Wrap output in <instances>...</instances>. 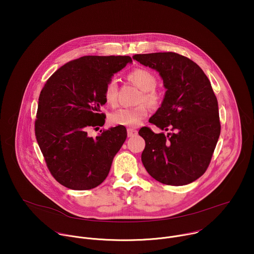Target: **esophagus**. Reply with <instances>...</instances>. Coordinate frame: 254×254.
Returning a JSON list of instances; mask_svg holds the SVG:
<instances>
[{
	"label": "esophagus",
	"instance_id": "34e87169",
	"mask_svg": "<svg viewBox=\"0 0 254 254\" xmlns=\"http://www.w3.org/2000/svg\"><path fill=\"white\" fill-rule=\"evenodd\" d=\"M137 134V131L133 128H127V136L128 137H132V136H135Z\"/></svg>",
	"mask_w": 254,
	"mask_h": 254
}]
</instances>
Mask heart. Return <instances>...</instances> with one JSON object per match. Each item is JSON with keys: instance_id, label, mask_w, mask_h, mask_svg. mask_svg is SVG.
Segmentation results:
<instances>
[{"instance_id": "obj_1", "label": "heart", "mask_w": 254, "mask_h": 254, "mask_svg": "<svg viewBox=\"0 0 254 254\" xmlns=\"http://www.w3.org/2000/svg\"><path fill=\"white\" fill-rule=\"evenodd\" d=\"M127 79L141 90L137 102H146L153 108L162 103V95L155 90L158 84L157 76L150 70L136 68L130 71ZM103 97L107 104L115 106L118 102V86L115 79L108 81L103 89ZM149 108L145 103H139L133 107H123L110 116V123L113 126L134 127L148 117Z\"/></svg>"}]
</instances>
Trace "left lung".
<instances>
[{"instance_id":"8db88e82","label":"left lung","mask_w":254,"mask_h":254,"mask_svg":"<svg viewBox=\"0 0 254 254\" xmlns=\"http://www.w3.org/2000/svg\"><path fill=\"white\" fill-rule=\"evenodd\" d=\"M144 66L157 70L167 91L150 123L168 131L141 127L146 141L141 162L147 172L166 185H187L207 170L221 126L218 102L203 70L191 59L174 52L135 54Z\"/></svg>"}]
</instances>
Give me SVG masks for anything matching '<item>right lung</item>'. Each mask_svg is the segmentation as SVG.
Instances as JSON below:
<instances>
[{
  "mask_svg": "<svg viewBox=\"0 0 254 254\" xmlns=\"http://www.w3.org/2000/svg\"><path fill=\"white\" fill-rule=\"evenodd\" d=\"M131 61L129 56H83L56 70L41 90L36 139L51 175L66 188L93 189L110 173L126 127L100 130L96 137L87 129L104 125V86Z\"/></svg>",
  "mask_w": 254,
  "mask_h": 254,
  "instance_id": "obj_1",
  "label": "right lung"
}]
</instances>
